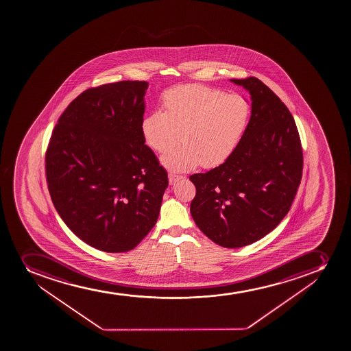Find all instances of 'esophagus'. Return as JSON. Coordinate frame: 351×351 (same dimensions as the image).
Here are the masks:
<instances>
[{"mask_svg": "<svg viewBox=\"0 0 351 351\" xmlns=\"http://www.w3.org/2000/svg\"><path fill=\"white\" fill-rule=\"evenodd\" d=\"M168 178H169V184L175 185L176 183H178V181L183 180V176H180V175H175V173H169V175H168Z\"/></svg>", "mask_w": 351, "mask_h": 351, "instance_id": "1", "label": "esophagus"}]
</instances>
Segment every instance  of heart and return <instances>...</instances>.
<instances>
[{
	"mask_svg": "<svg viewBox=\"0 0 351 351\" xmlns=\"http://www.w3.org/2000/svg\"><path fill=\"white\" fill-rule=\"evenodd\" d=\"M163 112L144 118L142 134L156 152H166L180 141L183 145L161 156L173 173H185L202 165L214 168L236 149L250 118V105L239 95L188 84L167 91Z\"/></svg>",
	"mask_w": 351,
	"mask_h": 351,
	"instance_id": "heart-1",
	"label": "heart"
}]
</instances>
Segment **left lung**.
<instances>
[{
	"instance_id": "8db88e82",
	"label": "left lung",
	"mask_w": 351,
	"mask_h": 351,
	"mask_svg": "<svg viewBox=\"0 0 351 351\" xmlns=\"http://www.w3.org/2000/svg\"><path fill=\"white\" fill-rule=\"evenodd\" d=\"M230 81L250 95V122L222 165L190 176L197 190L190 210L209 239L239 248L287 215L302 178L303 153L293 115L270 88L253 77Z\"/></svg>"
}]
</instances>
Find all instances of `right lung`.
<instances>
[{
	"label": "right lung",
	"instance_id": "add662e5",
	"mask_svg": "<svg viewBox=\"0 0 351 351\" xmlns=\"http://www.w3.org/2000/svg\"><path fill=\"white\" fill-rule=\"evenodd\" d=\"M145 81L91 88L60 115L45 154L49 192L71 231L106 253L135 248L156 226L166 170L142 134Z\"/></svg>",
	"mask_w": 351,
	"mask_h": 351
}]
</instances>
